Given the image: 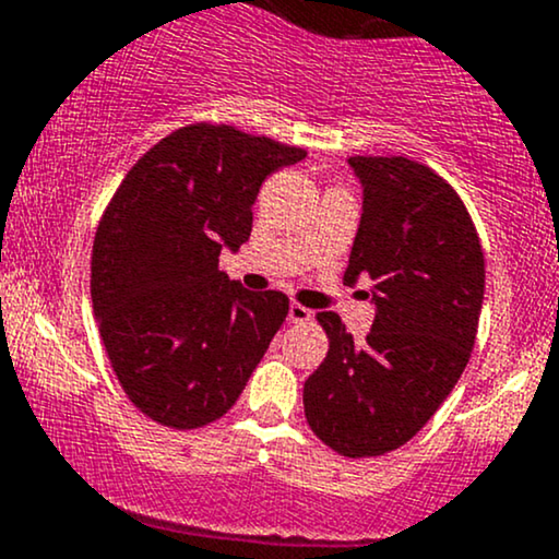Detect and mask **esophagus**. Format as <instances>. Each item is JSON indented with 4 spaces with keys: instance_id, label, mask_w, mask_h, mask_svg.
<instances>
[{
    "instance_id": "obj_1",
    "label": "esophagus",
    "mask_w": 559,
    "mask_h": 559,
    "mask_svg": "<svg viewBox=\"0 0 559 559\" xmlns=\"http://www.w3.org/2000/svg\"><path fill=\"white\" fill-rule=\"evenodd\" d=\"M310 318H312V312L307 310V307L297 305V301H292V305H288V323H307Z\"/></svg>"
}]
</instances>
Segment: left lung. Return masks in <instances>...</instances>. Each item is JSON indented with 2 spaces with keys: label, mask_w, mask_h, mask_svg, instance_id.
I'll use <instances>...</instances> for the list:
<instances>
[{
  "label": "left lung",
  "mask_w": 559,
  "mask_h": 559,
  "mask_svg": "<svg viewBox=\"0 0 559 559\" xmlns=\"http://www.w3.org/2000/svg\"><path fill=\"white\" fill-rule=\"evenodd\" d=\"M362 217L346 284L373 281L376 320L355 344L336 312H318L329 355L305 381L312 433L344 457L407 444L463 376L484 305V249L463 199L407 157H349Z\"/></svg>",
  "instance_id": "1"
}]
</instances>
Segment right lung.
Returning a JSON list of instances; mask_svg holds the SVG:
<instances>
[{"instance_id": "add662e5", "label": "right lung", "mask_w": 559, "mask_h": 559, "mask_svg": "<svg viewBox=\"0 0 559 559\" xmlns=\"http://www.w3.org/2000/svg\"><path fill=\"white\" fill-rule=\"evenodd\" d=\"M299 146L194 123L126 173L92 252V305L115 376L146 418L191 431L228 413L288 316L281 292L217 271L252 234V204Z\"/></svg>"}]
</instances>
